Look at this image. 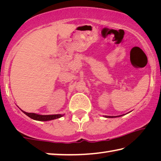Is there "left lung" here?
I'll use <instances>...</instances> for the list:
<instances>
[{
  "label": "left lung",
  "mask_w": 161,
  "mask_h": 161,
  "mask_svg": "<svg viewBox=\"0 0 161 161\" xmlns=\"http://www.w3.org/2000/svg\"><path fill=\"white\" fill-rule=\"evenodd\" d=\"M106 118H115V117H117L116 116H105Z\"/></svg>",
  "instance_id": "8db88e82"
}]
</instances>
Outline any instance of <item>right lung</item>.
Here are the masks:
<instances>
[{"label": "right lung", "mask_w": 161, "mask_h": 161, "mask_svg": "<svg viewBox=\"0 0 161 161\" xmlns=\"http://www.w3.org/2000/svg\"><path fill=\"white\" fill-rule=\"evenodd\" d=\"M23 112L26 114L27 116H29L30 118H31L34 120H37V121H50V120L59 119L60 117L63 116L62 114H54V115H40V114H37L35 113H28L25 112V111H23Z\"/></svg>", "instance_id": "obj_1"}]
</instances>
